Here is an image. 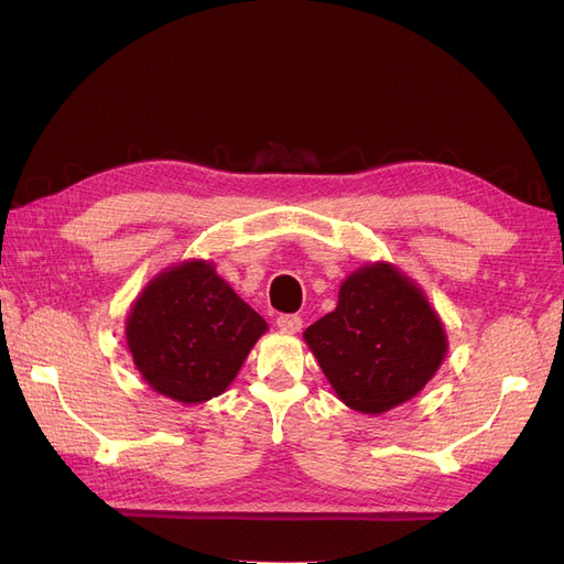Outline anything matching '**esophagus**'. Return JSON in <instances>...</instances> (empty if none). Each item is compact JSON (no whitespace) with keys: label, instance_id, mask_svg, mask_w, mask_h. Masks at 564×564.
<instances>
[{"label":"esophagus","instance_id":"obj_1","mask_svg":"<svg viewBox=\"0 0 564 564\" xmlns=\"http://www.w3.org/2000/svg\"><path fill=\"white\" fill-rule=\"evenodd\" d=\"M303 327V319L299 315H280L278 317V329L284 334H299Z\"/></svg>","mask_w":564,"mask_h":564}]
</instances>
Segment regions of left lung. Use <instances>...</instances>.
<instances>
[{"mask_svg": "<svg viewBox=\"0 0 564 564\" xmlns=\"http://www.w3.org/2000/svg\"><path fill=\"white\" fill-rule=\"evenodd\" d=\"M303 338L336 398L371 416L416 398L449 348L445 324L421 286L386 261L350 272L336 308Z\"/></svg>", "mask_w": 564, "mask_h": 564, "instance_id": "left-lung-1", "label": "left lung"}]
</instances>
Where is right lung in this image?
<instances>
[{
  "label": "right lung",
  "mask_w": 564,
  "mask_h": 564,
  "mask_svg": "<svg viewBox=\"0 0 564 564\" xmlns=\"http://www.w3.org/2000/svg\"><path fill=\"white\" fill-rule=\"evenodd\" d=\"M268 322L212 261L164 268L131 303L124 336L141 379L160 395L199 404L235 381Z\"/></svg>",
  "instance_id": "obj_1"
}]
</instances>
